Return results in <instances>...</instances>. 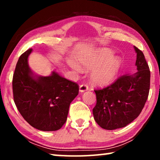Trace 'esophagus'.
I'll list each match as a JSON object with an SVG mask.
<instances>
[{
  "instance_id": "obj_1",
  "label": "esophagus",
  "mask_w": 160,
  "mask_h": 160,
  "mask_svg": "<svg viewBox=\"0 0 160 160\" xmlns=\"http://www.w3.org/2000/svg\"><path fill=\"white\" fill-rule=\"evenodd\" d=\"M89 89V87L88 85H86V84H82V85H80V92H83L88 90Z\"/></svg>"
}]
</instances>
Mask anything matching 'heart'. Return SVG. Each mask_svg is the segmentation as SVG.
I'll return each instance as SVG.
<instances>
[{
  "label": "heart",
  "mask_w": 160,
  "mask_h": 160,
  "mask_svg": "<svg viewBox=\"0 0 160 160\" xmlns=\"http://www.w3.org/2000/svg\"><path fill=\"white\" fill-rule=\"evenodd\" d=\"M112 53L102 51L97 53L80 55L77 60L85 69H94L92 72V80L99 85H106L112 82L117 75L121 62L118 58H112ZM71 66L80 71V68L74 63Z\"/></svg>",
  "instance_id": "b5f03b06"
}]
</instances>
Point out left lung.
Instances as JSON below:
<instances>
[{
  "label": "left lung",
  "mask_w": 160,
  "mask_h": 160,
  "mask_svg": "<svg viewBox=\"0 0 160 160\" xmlns=\"http://www.w3.org/2000/svg\"><path fill=\"white\" fill-rule=\"evenodd\" d=\"M134 48L136 73L123 75L107 88L94 90L97 104L93 109L94 118L104 129L121 128L131 123L141 113L148 99L150 68L142 51Z\"/></svg>",
  "instance_id": "obj_1"
}]
</instances>
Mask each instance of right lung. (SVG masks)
I'll list each match as a JSON object with an SVG mask.
<instances>
[{
  "instance_id": "obj_1",
  "label": "right lung",
  "mask_w": 160,
  "mask_h": 160,
  "mask_svg": "<svg viewBox=\"0 0 160 160\" xmlns=\"http://www.w3.org/2000/svg\"><path fill=\"white\" fill-rule=\"evenodd\" d=\"M29 48L20 56L12 78L13 99L29 125L44 131H58L66 123L71 102L79 93L78 84L53 72L34 79L28 66Z\"/></svg>"
}]
</instances>
